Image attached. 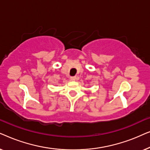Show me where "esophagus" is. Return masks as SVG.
I'll return each mask as SVG.
<instances>
[{"mask_svg": "<svg viewBox=\"0 0 150 150\" xmlns=\"http://www.w3.org/2000/svg\"><path fill=\"white\" fill-rule=\"evenodd\" d=\"M76 79V76H71L70 77L71 81H75Z\"/></svg>", "mask_w": 150, "mask_h": 150, "instance_id": "obj_1", "label": "esophagus"}]
</instances>
